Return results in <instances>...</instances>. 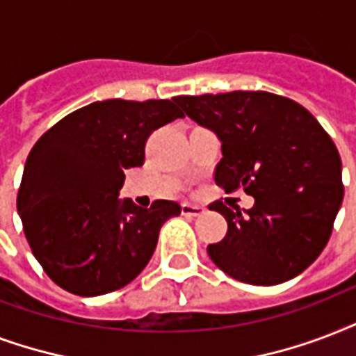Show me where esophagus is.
<instances>
[{
	"instance_id": "obj_1",
	"label": "esophagus",
	"mask_w": 356,
	"mask_h": 356,
	"mask_svg": "<svg viewBox=\"0 0 356 356\" xmlns=\"http://www.w3.org/2000/svg\"><path fill=\"white\" fill-rule=\"evenodd\" d=\"M204 211H206V208L200 206V204H191V202L181 204V213H184V216L198 217V216H202Z\"/></svg>"
}]
</instances>
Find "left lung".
<instances>
[{
    "mask_svg": "<svg viewBox=\"0 0 356 356\" xmlns=\"http://www.w3.org/2000/svg\"><path fill=\"white\" fill-rule=\"evenodd\" d=\"M187 117L221 140L216 184L243 189L254 206L221 200L227 236L208 245L221 271L239 282L275 286L297 277L329 241L341 206V161L334 143L301 104L266 90L178 96Z\"/></svg>",
    "mask_w": 356,
    "mask_h": 356,
    "instance_id": "left-lung-1",
    "label": "left lung"
}]
</instances>
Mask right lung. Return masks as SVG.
I'll return each instance as SVG.
<instances>
[{
    "label": "right lung",
    "instance_id": "add662e5",
    "mask_svg": "<svg viewBox=\"0 0 356 356\" xmlns=\"http://www.w3.org/2000/svg\"><path fill=\"white\" fill-rule=\"evenodd\" d=\"M184 117L170 100H104L66 115L35 143L20 189L27 243L51 280L74 296L120 290L152 258L159 228L180 204L120 200L124 170L145 163L154 129Z\"/></svg>",
    "mask_w": 356,
    "mask_h": 356
}]
</instances>
